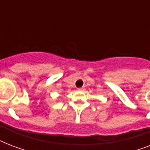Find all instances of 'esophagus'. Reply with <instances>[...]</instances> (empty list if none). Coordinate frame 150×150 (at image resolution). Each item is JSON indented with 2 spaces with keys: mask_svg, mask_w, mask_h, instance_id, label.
Masks as SVG:
<instances>
[{
  "mask_svg": "<svg viewBox=\"0 0 150 150\" xmlns=\"http://www.w3.org/2000/svg\"><path fill=\"white\" fill-rule=\"evenodd\" d=\"M78 90L79 91H84L85 88L84 87H80V88H78Z\"/></svg>",
  "mask_w": 150,
  "mask_h": 150,
  "instance_id": "1",
  "label": "esophagus"
}]
</instances>
